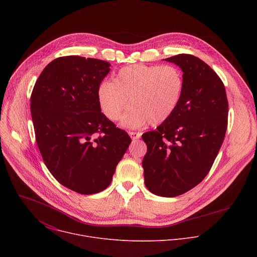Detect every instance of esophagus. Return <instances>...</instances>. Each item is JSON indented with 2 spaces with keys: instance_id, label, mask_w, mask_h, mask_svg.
<instances>
[{
  "instance_id": "obj_1",
  "label": "esophagus",
  "mask_w": 257,
  "mask_h": 257,
  "mask_svg": "<svg viewBox=\"0 0 257 257\" xmlns=\"http://www.w3.org/2000/svg\"><path fill=\"white\" fill-rule=\"evenodd\" d=\"M129 135H130V137H131L133 140L139 139V138L141 137V133H140V132H129Z\"/></svg>"
}]
</instances>
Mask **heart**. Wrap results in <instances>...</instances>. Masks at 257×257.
Returning a JSON list of instances; mask_svg holds the SVG:
<instances>
[{
	"label": "heart",
	"mask_w": 257,
	"mask_h": 257,
	"mask_svg": "<svg viewBox=\"0 0 257 257\" xmlns=\"http://www.w3.org/2000/svg\"><path fill=\"white\" fill-rule=\"evenodd\" d=\"M183 90L184 78L177 67L136 64L122 68L112 82L101 83L97 98L101 112L111 121L120 118L129 99L131 106L121 124L140 128L166 122L177 109Z\"/></svg>",
	"instance_id": "b5f03b06"
}]
</instances>
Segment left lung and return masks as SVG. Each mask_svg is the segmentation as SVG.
<instances>
[{
	"label": "left lung",
	"mask_w": 257,
	"mask_h": 257,
	"mask_svg": "<svg viewBox=\"0 0 257 257\" xmlns=\"http://www.w3.org/2000/svg\"><path fill=\"white\" fill-rule=\"evenodd\" d=\"M165 60L183 71L184 90L175 113L142 135L148 145L142 167L146 188L175 197L208 174L227 131L228 99L221 78L199 58L181 54Z\"/></svg>",
	"instance_id": "left-lung-1"
}]
</instances>
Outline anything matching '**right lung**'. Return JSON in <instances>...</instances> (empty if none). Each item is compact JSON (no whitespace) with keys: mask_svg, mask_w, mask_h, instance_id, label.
<instances>
[{"mask_svg":"<svg viewBox=\"0 0 257 257\" xmlns=\"http://www.w3.org/2000/svg\"><path fill=\"white\" fill-rule=\"evenodd\" d=\"M109 66L79 56L57 58L43 70L30 97L35 139L47 168L63 186L80 194L111 184L131 143L98 103Z\"/></svg>","mask_w":257,"mask_h":257,"instance_id":"1","label":"right lung"}]
</instances>
